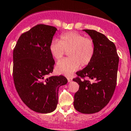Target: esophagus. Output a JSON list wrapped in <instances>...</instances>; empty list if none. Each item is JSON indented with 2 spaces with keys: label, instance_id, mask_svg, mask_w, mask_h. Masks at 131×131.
I'll return each instance as SVG.
<instances>
[{
  "label": "esophagus",
  "instance_id": "esophagus-1",
  "mask_svg": "<svg viewBox=\"0 0 131 131\" xmlns=\"http://www.w3.org/2000/svg\"><path fill=\"white\" fill-rule=\"evenodd\" d=\"M67 80H68V82L72 81V78H71V77H67Z\"/></svg>",
  "mask_w": 131,
  "mask_h": 131
}]
</instances>
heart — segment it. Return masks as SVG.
Here are the masks:
<instances>
[{
  "instance_id": "1",
  "label": "heart",
  "mask_w": 131,
  "mask_h": 131,
  "mask_svg": "<svg viewBox=\"0 0 131 131\" xmlns=\"http://www.w3.org/2000/svg\"><path fill=\"white\" fill-rule=\"evenodd\" d=\"M52 57L60 59L68 51L67 59L59 60L56 65L57 72L69 75L81 67L90 63L95 53L93 40L75 31L69 32L60 36L59 41L53 40L49 47Z\"/></svg>"
}]
</instances>
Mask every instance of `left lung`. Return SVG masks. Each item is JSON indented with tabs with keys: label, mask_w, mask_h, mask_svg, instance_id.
<instances>
[{
	"label": "left lung",
	"mask_w": 131,
	"mask_h": 131,
	"mask_svg": "<svg viewBox=\"0 0 131 131\" xmlns=\"http://www.w3.org/2000/svg\"><path fill=\"white\" fill-rule=\"evenodd\" d=\"M84 31L93 41L95 53L90 64L78 71V76L73 79L79 85L74 95V106L77 111L89 114L100 111L111 100L117 84L119 57L115 44L104 35L93 29ZM86 77L95 82L86 80Z\"/></svg>",
	"instance_id": "8db88e82"
}]
</instances>
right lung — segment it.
Here are the masks:
<instances>
[{
	"instance_id": "add662e5",
	"label": "right lung",
	"mask_w": 131,
	"mask_h": 131,
	"mask_svg": "<svg viewBox=\"0 0 131 131\" xmlns=\"http://www.w3.org/2000/svg\"><path fill=\"white\" fill-rule=\"evenodd\" d=\"M57 30L52 26L37 25L20 36L13 50L16 90L26 105L38 113L56 110L59 87L67 83L64 75L47 78L54 67L49 47Z\"/></svg>"
}]
</instances>
